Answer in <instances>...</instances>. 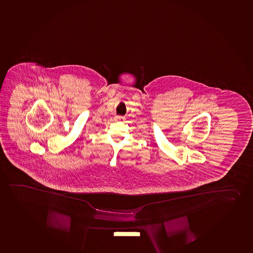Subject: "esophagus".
I'll return each instance as SVG.
<instances>
[{
	"mask_svg": "<svg viewBox=\"0 0 253 253\" xmlns=\"http://www.w3.org/2000/svg\"><path fill=\"white\" fill-rule=\"evenodd\" d=\"M125 120H126V118H125V117H121V116H117V117L114 118V121H115L116 122H125Z\"/></svg>",
	"mask_w": 253,
	"mask_h": 253,
	"instance_id": "1",
	"label": "esophagus"
}]
</instances>
